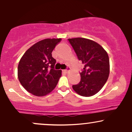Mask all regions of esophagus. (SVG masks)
Returning <instances> with one entry per match:
<instances>
[{
    "mask_svg": "<svg viewBox=\"0 0 132 132\" xmlns=\"http://www.w3.org/2000/svg\"><path fill=\"white\" fill-rule=\"evenodd\" d=\"M69 68H67V69H64V70H63V72H64V73H67V72H68V70H69Z\"/></svg>",
    "mask_w": 132,
    "mask_h": 132,
    "instance_id": "34e87169",
    "label": "esophagus"
}]
</instances>
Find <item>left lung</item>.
<instances>
[{
  "instance_id": "8db88e82",
  "label": "left lung",
  "mask_w": 132,
  "mask_h": 132,
  "mask_svg": "<svg viewBox=\"0 0 132 132\" xmlns=\"http://www.w3.org/2000/svg\"><path fill=\"white\" fill-rule=\"evenodd\" d=\"M79 60L84 64L81 81L72 89L79 95L90 97L102 88L108 79L110 72L107 53L99 44L84 38H69Z\"/></svg>"
}]
</instances>
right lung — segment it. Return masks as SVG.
<instances>
[{
	"instance_id": "1",
	"label": "right lung",
	"mask_w": 132,
	"mask_h": 132,
	"mask_svg": "<svg viewBox=\"0 0 132 132\" xmlns=\"http://www.w3.org/2000/svg\"><path fill=\"white\" fill-rule=\"evenodd\" d=\"M61 38H47L34 44L24 53L18 66V78L22 86L36 96L50 93L56 86L61 70L54 69L56 61L53 50Z\"/></svg>"
}]
</instances>
